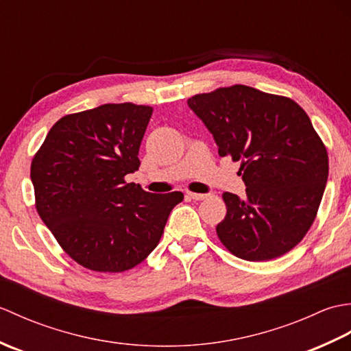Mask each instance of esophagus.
Returning <instances> with one entry per match:
<instances>
[{
  "label": "esophagus",
  "instance_id": "esophagus-1",
  "mask_svg": "<svg viewBox=\"0 0 351 351\" xmlns=\"http://www.w3.org/2000/svg\"><path fill=\"white\" fill-rule=\"evenodd\" d=\"M187 196L193 200H205L210 195H202V193H187Z\"/></svg>",
  "mask_w": 351,
  "mask_h": 351
}]
</instances>
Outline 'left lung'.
I'll return each mask as SVG.
<instances>
[{"mask_svg": "<svg viewBox=\"0 0 351 351\" xmlns=\"http://www.w3.org/2000/svg\"><path fill=\"white\" fill-rule=\"evenodd\" d=\"M187 102L219 155L241 161L245 195L223 193L228 213L215 228L220 241L245 261L285 255L314 223L329 176V156L309 116L293 99L243 84Z\"/></svg>", "mask_w": 351, "mask_h": 351, "instance_id": "obj_1", "label": "left lung"}]
</instances>
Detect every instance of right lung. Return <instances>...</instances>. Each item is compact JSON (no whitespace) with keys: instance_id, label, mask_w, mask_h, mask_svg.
Returning a JSON list of instances; mask_svg holds the SVG:
<instances>
[{"instance_id":"1","label":"right lung","mask_w":351,"mask_h":351,"mask_svg":"<svg viewBox=\"0 0 351 351\" xmlns=\"http://www.w3.org/2000/svg\"><path fill=\"white\" fill-rule=\"evenodd\" d=\"M152 107L104 104L62 117L32 161L36 210L68 255L88 270L121 273L147 258L181 191L152 195L125 176Z\"/></svg>"}]
</instances>
